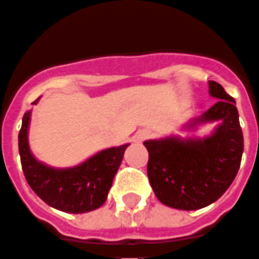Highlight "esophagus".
Instances as JSON below:
<instances>
[{"label":"esophagus","instance_id":"esophagus-1","mask_svg":"<svg viewBox=\"0 0 259 259\" xmlns=\"http://www.w3.org/2000/svg\"><path fill=\"white\" fill-rule=\"evenodd\" d=\"M148 137H150V132H148V130H146V129L139 130V132H137V133H136V136H135L136 141H144V140H147Z\"/></svg>","mask_w":259,"mask_h":259}]
</instances>
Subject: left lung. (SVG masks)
<instances>
[{"instance_id": "left-lung-1", "label": "left lung", "mask_w": 259, "mask_h": 259, "mask_svg": "<svg viewBox=\"0 0 259 259\" xmlns=\"http://www.w3.org/2000/svg\"><path fill=\"white\" fill-rule=\"evenodd\" d=\"M209 96L219 101L183 126L218 122L204 137L168 136L144 141L148 150L147 175L157 198L165 205L194 211L215 202L233 183L244 150L236 101L217 81H209Z\"/></svg>"}]
</instances>
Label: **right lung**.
I'll use <instances>...</instances> for the list:
<instances>
[{"label": "right lung", "mask_w": 259, "mask_h": 259, "mask_svg": "<svg viewBox=\"0 0 259 259\" xmlns=\"http://www.w3.org/2000/svg\"><path fill=\"white\" fill-rule=\"evenodd\" d=\"M30 116L31 111H27L22 119L19 154L23 174L33 191L46 204L68 213H84L100 208L107 200L129 144L102 150L72 168H53L40 162L30 151Z\"/></svg>", "instance_id": "obj_1"}]
</instances>
